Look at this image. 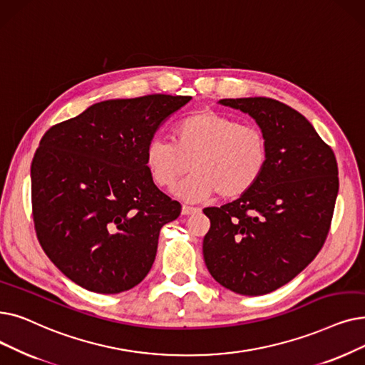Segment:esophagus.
Returning <instances> with one entry per match:
<instances>
[{"label": "esophagus", "mask_w": 365, "mask_h": 365, "mask_svg": "<svg viewBox=\"0 0 365 365\" xmlns=\"http://www.w3.org/2000/svg\"><path fill=\"white\" fill-rule=\"evenodd\" d=\"M198 210H200L198 207H192V205H183V207H182V215L189 216V215H192V213H197Z\"/></svg>", "instance_id": "34e87169"}]
</instances>
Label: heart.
Returning a JSON list of instances; mask_svg holds the SVG:
<instances>
[{
    "instance_id": "1",
    "label": "heart",
    "mask_w": 365,
    "mask_h": 365,
    "mask_svg": "<svg viewBox=\"0 0 365 365\" xmlns=\"http://www.w3.org/2000/svg\"><path fill=\"white\" fill-rule=\"evenodd\" d=\"M173 143L152 138L145 149L150 180L185 201H204L220 192L239 198L255 186L268 164V143L257 125L239 123L215 110H198L173 128Z\"/></svg>"
}]
</instances>
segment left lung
Instances as JSON below:
<instances>
[{"instance_id": "8db88e82", "label": "left lung", "mask_w": 365, "mask_h": 365, "mask_svg": "<svg viewBox=\"0 0 365 365\" xmlns=\"http://www.w3.org/2000/svg\"><path fill=\"white\" fill-rule=\"evenodd\" d=\"M259 125L268 164L250 191L204 209L210 230L202 255L213 279L242 295L287 284L314 259L331 227L339 192L332 149L297 110L273 98H225Z\"/></svg>"}]
</instances>
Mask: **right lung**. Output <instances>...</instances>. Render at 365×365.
<instances>
[{"label":"right lung","mask_w":365,"mask_h":365,"mask_svg":"<svg viewBox=\"0 0 365 365\" xmlns=\"http://www.w3.org/2000/svg\"><path fill=\"white\" fill-rule=\"evenodd\" d=\"M189 100L101 101L40 140L31 164L34 228L46 255L78 287L119 294L148 276L160 231L182 205L150 180L145 149Z\"/></svg>","instance_id":"obj_1"}]
</instances>
